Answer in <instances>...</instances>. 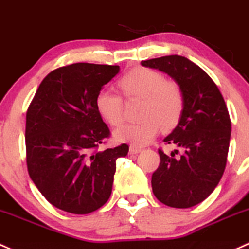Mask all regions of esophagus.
Returning a JSON list of instances; mask_svg holds the SVG:
<instances>
[{
	"label": "esophagus",
	"mask_w": 249,
	"mask_h": 249,
	"mask_svg": "<svg viewBox=\"0 0 249 249\" xmlns=\"http://www.w3.org/2000/svg\"><path fill=\"white\" fill-rule=\"evenodd\" d=\"M129 153L131 154V155H136V154L141 153V148H137V146H130Z\"/></svg>",
	"instance_id": "esophagus-1"
}]
</instances>
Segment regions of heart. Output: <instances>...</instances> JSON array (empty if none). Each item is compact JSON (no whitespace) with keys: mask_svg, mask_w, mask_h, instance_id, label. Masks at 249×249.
I'll return each instance as SVG.
<instances>
[{"mask_svg":"<svg viewBox=\"0 0 249 249\" xmlns=\"http://www.w3.org/2000/svg\"><path fill=\"white\" fill-rule=\"evenodd\" d=\"M119 87L126 98H140L137 123L124 124L114 130V138L132 145H145L154 140L161 127L172 130L179 123L184 111V94L174 81H166L163 75L149 68H136L119 80ZM95 107L109 125L123 120V100L119 94L104 88L96 94Z\"/></svg>","mask_w":249,"mask_h":249,"instance_id":"1","label":"heart"}]
</instances>
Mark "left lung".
Instances as JSON below:
<instances>
[{"mask_svg":"<svg viewBox=\"0 0 249 249\" xmlns=\"http://www.w3.org/2000/svg\"><path fill=\"white\" fill-rule=\"evenodd\" d=\"M141 64L168 75L184 94L181 118L163 140L178 146L181 155L175 159L159 150L161 162L151 187L161 203L191 208L213 192L224 173L231 132L228 109L211 77L186 57L173 54Z\"/></svg>","mask_w":249,"mask_h":249,"instance_id":"8db88e82","label":"left lung"}]
</instances>
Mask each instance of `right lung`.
<instances>
[{"mask_svg": "<svg viewBox=\"0 0 249 249\" xmlns=\"http://www.w3.org/2000/svg\"><path fill=\"white\" fill-rule=\"evenodd\" d=\"M118 65L75 63L41 81L26 114L30 177L41 195L67 213L98 210L112 193L116 161L129 145L98 151L109 136L95 98Z\"/></svg>", "mask_w": 249, "mask_h": 249, "instance_id": "1", "label": "right lung"}]
</instances>
